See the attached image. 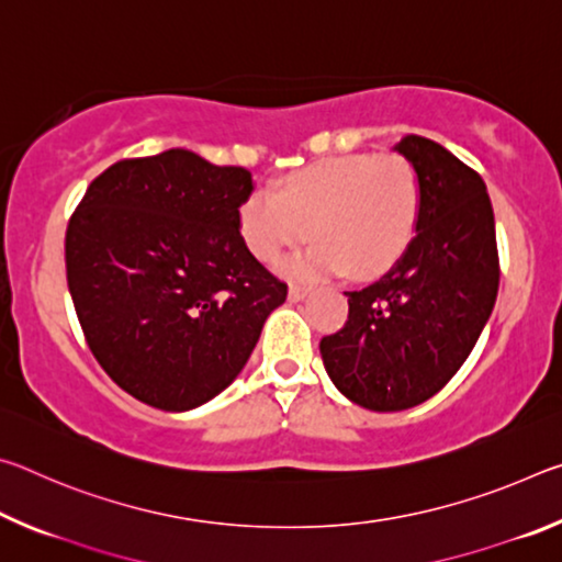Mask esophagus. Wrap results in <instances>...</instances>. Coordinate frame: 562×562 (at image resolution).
Listing matches in <instances>:
<instances>
[{
  "instance_id": "esophagus-1",
  "label": "esophagus",
  "mask_w": 562,
  "mask_h": 562,
  "mask_svg": "<svg viewBox=\"0 0 562 562\" xmlns=\"http://www.w3.org/2000/svg\"><path fill=\"white\" fill-rule=\"evenodd\" d=\"M307 294H310L307 288H297V284H292L288 297H290V302H302L304 297H307Z\"/></svg>"
}]
</instances>
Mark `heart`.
Wrapping results in <instances>:
<instances>
[{"label": "heart", "mask_w": 562, "mask_h": 562, "mask_svg": "<svg viewBox=\"0 0 562 562\" xmlns=\"http://www.w3.org/2000/svg\"><path fill=\"white\" fill-rule=\"evenodd\" d=\"M418 223V183L398 156H335L292 173L272 193L255 188L237 207L240 237L255 258L274 265L307 240L319 243L282 262L294 280L349 270L376 278L406 252Z\"/></svg>", "instance_id": "1"}]
</instances>
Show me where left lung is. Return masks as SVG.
Here are the masks:
<instances>
[{
  "mask_svg": "<svg viewBox=\"0 0 562 562\" xmlns=\"http://www.w3.org/2000/svg\"><path fill=\"white\" fill-rule=\"evenodd\" d=\"M394 150L418 183L416 235L384 278L347 292V325L319 341L331 384L372 412L441 392L486 327L501 280L481 176L429 138L406 136Z\"/></svg>",
  "mask_w": 562,
  "mask_h": 562,
  "instance_id": "left-lung-1",
  "label": "left lung"
}]
</instances>
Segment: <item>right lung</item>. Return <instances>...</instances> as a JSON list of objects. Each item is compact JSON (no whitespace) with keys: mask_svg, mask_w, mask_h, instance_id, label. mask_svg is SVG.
Wrapping results in <instances>:
<instances>
[{"mask_svg":"<svg viewBox=\"0 0 562 562\" xmlns=\"http://www.w3.org/2000/svg\"><path fill=\"white\" fill-rule=\"evenodd\" d=\"M252 173L193 150L119 160L66 227V280L93 357L123 392L190 412L235 382L288 284L237 227Z\"/></svg>","mask_w":562,"mask_h":562,"instance_id":"obj_1","label":"right lung"}]
</instances>
